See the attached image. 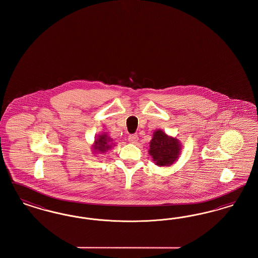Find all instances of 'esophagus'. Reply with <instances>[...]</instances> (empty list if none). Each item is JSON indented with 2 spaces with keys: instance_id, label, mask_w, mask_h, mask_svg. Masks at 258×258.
I'll use <instances>...</instances> for the list:
<instances>
[{
  "instance_id": "1",
  "label": "esophagus",
  "mask_w": 258,
  "mask_h": 258,
  "mask_svg": "<svg viewBox=\"0 0 258 258\" xmlns=\"http://www.w3.org/2000/svg\"><path fill=\"white\" fill-rule=\"evenodd\" d=\"M128 141L131 143H136L138 141V135H131L128 136Z\"/></svg>"
}]
</instances>
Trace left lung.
Masks as SVG:
<instances>
[{"label": "left lung", "instance_id": "obj_1", "mask_svg": "<svg viewBox=\"0 0 258 258\" xmlns=\"http://www.w3.org/2000/svg\"><path fill=\"white\" fill-rule=\"evenodd\" d=\"M181 143L175 138L168 136L162 131L154 133L150 142L149 154L159 166H170L178 160L181 153Z\"/></svg>", "mask_w": 258, "mask_h": 258}]
</instances>
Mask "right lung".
Listing matches in <instances>:
<instances>
[{"mask_svg": "<svg viewBox=\"0 0 258 258\" xmlns=\"http://www.w3.org/2000/svg\"><path fill=\"white\" fill-rule=\"evenodd\" d=\"M112 139L107 135V134H102V135H98V138H96L95 143L93 145V152L94 153H105L106 151L110 150L112 148L113 143Z\"/></svg>", "mask_w": 258, "mask_h": 258, "instance_id": "add662e5", "label": "right lung"}]
</instances>
